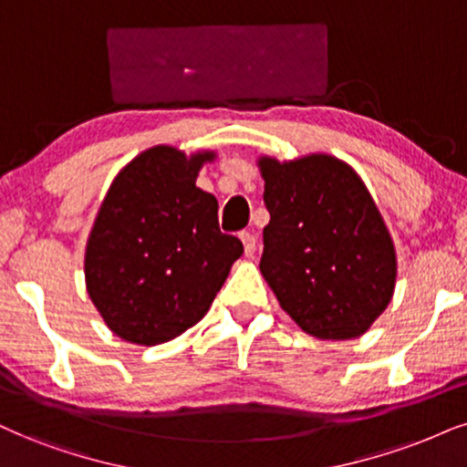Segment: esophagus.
<instances>
[{
    "mask_svg": "<svg viewBox=\"0 0 467 467\" xmlns=\"http://www.w3.org/2000/svg\"><path fill=\"white\" fill-rule=\"evenodd\" d=\"M240 240H243V244H244V255L253 257V253H255V244H257L255 235L249 234V232H243V234H240Z\"/></svg>",
    "mask_w": 467,
    "mask_h": 467,
    "instance_id": "obj_1",
    "label": "esophagus"
}]
</instances>
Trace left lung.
<instances>
[{
	"label": "left lung",
	"mask_w": 467,
	"mask_h": 467,
	"mask_svg": "<svg viewBox=\"0 0 467 467\" xmlns=\"http://www.w3.org/2000/svg\"><path fill=\"white\" fill-rule=\"evenodd\" d=\"M260 270L281 309L309 336H364L394 296L396 251L361 177L327 153L260 158Z\"/></svg>",
	"instance_id": "obj_1"
}]
</instances>
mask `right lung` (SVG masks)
<instances>
[{"label":"right lung","instance_id":"right-lung-1","mask_svg":"<svg viewBox=\"0 0 467 467\" xmlns=\"http://www.w3.org/2000/svg\"><path fill=\"white\" fill-rule=\"evenodd\" d=\"M214 158L158 145L110 183L84 275L97 312L125 342L155 347L197 325L243 255V243L221 234L214 194L197 188L201 166Z\"/></svg>","mask_w":467,"mask_h":467}]
</instances>
